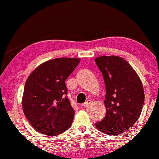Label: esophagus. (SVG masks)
I'll list each match as a JSON object with an SVG mask.
<instances>
[{"instance_id": "esophagus-1", "label": "esophagus", "mask_w": 159, "mask_h": 159, "mask_svg": "<svg viewBox=\"0 0 159 159\" xmlns=\"http://www.w3.org/2000/svg\"><path fill=\"white\" fill-rule=\"evenodd\" d=\"M90 102H84V103L82 104V107H85V108L88 107V106H90Z\"/></svg>"}]
</instances>
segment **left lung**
Masks as SVG:
<instances>
[{"label": "left lung", "mask_w": 159, "mask_h": 159, "mask_svg": "<svg viewBox=\"0 0 159 159\" xmlns=\"http://www.w3.org/2000/svg\"><path fill=\"white\" fill-rule=\"evenodd\" d=\"M106 85L104 101L106 113L96 128L109 135L127 131L136 123L144 103L142 81L132 66L118 56H102L95 59Z\"/></svg>", "instance_id": "left-lung-1"}]
</instances>
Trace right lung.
I'll use <instances>...</instances> for the list:
<instances>
[{
    "label": "right lung",
    "instance_id": "right-lung-1",
    "mask_svg": "<svg viewBox=\"0 0 159 159\" xmlns=\"http://www.w3.org/2000/svg\"><path fill=\"white\" fill-rule=\"evenodd\" d=\"M80 62L79 58H57L39 65L28 77L22 106L32 128L57 136L70 128L75 110L66 97L65 81Z\"/></svg>",
    "mask_w": 159,
    "mask_h": 159
}]
</instances>
